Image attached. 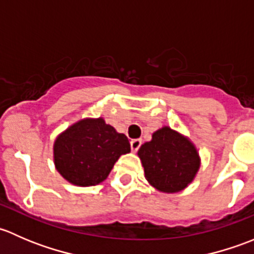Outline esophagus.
<instances>
[{
	"label": "esophagus",
	"instance_id": "esophagus-1",
	"mask_svg": "<svg viewBox=\"0 0 254 254\" xmlns=\"http://www.w3.org/2000/svg\"><path fill=\"white\" fill-rule=\"evenodd\" d=\"M130 146H131L132 152H136V151L139 150L140 146H141V140H140V139L131 140V142H130Z\"/></svg>",
	"mask_w": 254,
	"mask_h": 254
}]
</instances>
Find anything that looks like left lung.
Instances as JSON below:
<instances>
[{"label": "left lung", "instance_id": "1", "mask_svg": "<svg viewBox=\"0 0 254 254\" xmlns=\"http://www.w3.org/2000/svg\"><path fill=\"white\" fill-rule=\"evenodd\" d=\"M151 187L161 193L173 194L186 189L195 178L201 165L196 146L188 136L168 125L152 134L137 151Z\"/></svg>", "mask_w": 254, "mask_h": 254}]
</instances>
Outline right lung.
I'll use <instances>...</instances> for the list:
<instances>
[{
  "mask_svg": "<svg viewBox=\"0 0 254 254\" xmlns=\"http://www.w3.org/2000/svg\"><path fill=\"white\" fill-rule=\"evenodd\" d=\"M130 152L124 134L102 117L83 118L56 136L53 158L56 171L68 183L92 187L107 179L122 155Z\"/></svg>",
  "mask_w": 254,
  "mask_h": 254,
  "instance_id": "add662e5",
  "label": "right lung"
}]
</instances>
